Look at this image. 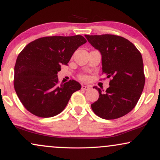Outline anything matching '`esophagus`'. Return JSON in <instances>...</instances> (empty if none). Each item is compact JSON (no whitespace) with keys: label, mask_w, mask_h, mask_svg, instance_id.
<instances>
[{"label":"esophagus","mask_w":160,"mask_h":160,"mask_svg":"<svg viewBox=\"0 0 160 160\" xmlns=\"http://www.w3.org/2000/svg\"><path fill=\"white\" fill-rule=\"evenodd\" d=\"M89 89H90V86H85V85L82 86V90H89Z\"/></svg>","instance_id":"obj_1"}]
</instances>
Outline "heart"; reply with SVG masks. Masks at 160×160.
I'll return each instance as SVG.
<instances>
[{"label": "heart", "mask_w": 160, "mask_h": 160, "mask_svg": "<svg viewBox=\"0 0 160 160\" xmlns=\"http://www.w3.org/2000/svg\"><path fill=\"white\" fill-rule=\"evenodd\" d=\"M80 78H81L82 80H86V79H87V78H86V76H83V75H82V76L80 77Z\"/></svg>", "instance_id": "obj_1"}]
</instances>
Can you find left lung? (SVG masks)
<instances>
[{"label": "left lung", "instance_id": "1", "mask_svg": "<svg viewBox=\"0 0 160 160\" xmlns=\"http://www.w3.org/2000/svg\"><path fill=\"white\" fill-rule=\"evenodd\" d=\"M102 54V74L111 78L105 92L97 86L99 98L91 104L97 116L114 120L129 113L140 98L145 77L141 52L129 40L113 34L85 35Z\"/></svg>", "mask_w": 160, "mask_h": 160}]
</instances>
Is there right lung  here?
Returning a JSON list of instances; mask_svg holds the SVG:
<instances>
[{
  "label": "right lung",
  "mask_w": 160,
  "mask_h": 160,
  "mask_svg": "<svg viewBox=\"0 0 160 160\" xmlns=\"http://www.w3.org/2000/svg\"><path fill=\"white\" fill-rule=\"evenodd\" d=\"M81 35L38 38L25 46L14 68V88L23 106L43 118L54 117L65 109L71 95L81 85L74 80L58 84L57 74L67 65L80 46Z\"/></svg>",
  "instance_id": "obj_1"
}]
</instances>
